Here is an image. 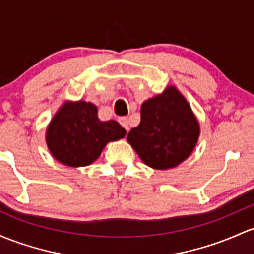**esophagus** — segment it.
<instances>
[{"mask_svg":"<svg viewBox=\"0 0 254 254\" xmlns=\"http://www.w3.org/2000/svg\"><path fill=\"white\" fill-rule=\"evenodd\" d=\"M119 122L121 124V126L124 127L125 129H126V130L129 129V127H128V119H127V117H120Z\"/></svg>","mask_w":254,"mask_h":254,"instance_id":"esophagus-1","label":"esophagus"}]
</instances>
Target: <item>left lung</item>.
Here are the masks:
<instances>
[{
	"label": "left lung",
	"instance_id": "left-lung-1",
	"mask_svg": "<svg viewBox=\"0 0 254 254\" xmlns=\"http://www.w3.org/2000/svg\"><path fill=\"white\" fill-rule=\"evenodd\" d=\"M198 135L200 125L189 103L168 86L141 104L140 124L129 130L127 140L149 167L170 170L190 156Z\"/></svg>",
	"mask_w": 254,
	"mask_h": 254
}]
</instances>
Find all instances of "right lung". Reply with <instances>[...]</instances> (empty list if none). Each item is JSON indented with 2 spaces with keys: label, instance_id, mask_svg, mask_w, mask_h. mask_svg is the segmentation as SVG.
Listing matches in <instances>:
<instances>
[{
  "label": "right lung",
  "instance_id": "1",
  "mask_svg": "<svg viewBox=\"0 0 254 254\" xmlns=\"http://www.w3.org/2000/svg\"><path fill=\"white\" fill-rule=\"evenodd\" d=\"M119 122L100 121L92 103L66 102L61 106L46 130V143L57 161L69 167L93 163L109 141L125 138Z\"/></svg>",
  "mask_w": 254,
  "mask_h": 254
}]
</instances>
